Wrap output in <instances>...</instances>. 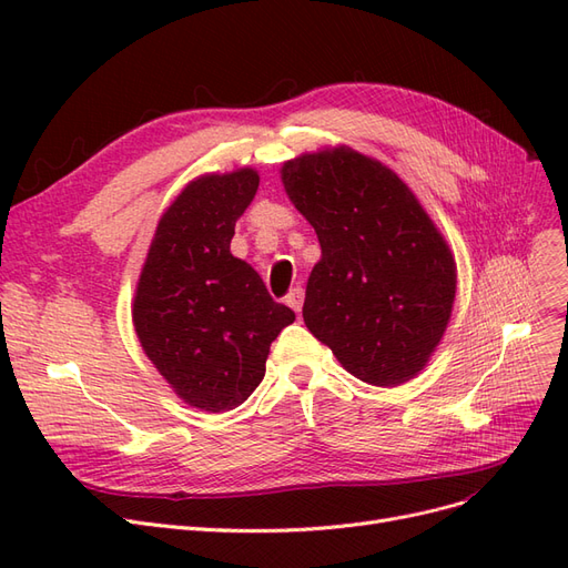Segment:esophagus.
<instances>
[{
  "instance_id": "34e87169",
  "label": "esophagus",
  "mask_w": 568,
  "mask_h": 568,
  "mask_svg": "<svg viewBox=\"0 0 568 568\" xmlns=\"http://www.w3.org/2000/svg\"><path fill=\"white\" fill-rule=\"evenodd\" d=\"M286 301V305L291 307V311H296V313H301V307H303V301H305V291L301 288V286H294L288 291V296L284 298Z\"/></svg>"
}]
</instances>
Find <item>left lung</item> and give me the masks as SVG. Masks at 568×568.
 Masks as SVG:
<instances>
[{
	"instance_id": "1",
	"label": "left lung",
	"mask_w": 568,
	"mask_h": 568,
	"mask_svg": "<svg viewBox=\"0 0 568 568\" xmlns=\"http://www.w3.org/2000/svg\"><path fill=\"white\" fill-rule=\"evenodd\" d=\"M280 175L322 248L305 286V326L359 382L415 379L457 294L443 232L395 170L346 144L301 153Z\"/></svg>"
}]
</instances>
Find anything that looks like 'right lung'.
Returning <instances> with one entry per match:
<instances>
[{"label": "right lung", "mask_w": 568, "mask_h": 568, "mask_svg": "<svg viewBox=\"0 0 568 568\" xmlns=\"http://www.w3.org/2000/svg\"><path fill=\"white\" fill-rule=\"evenodd\" d=\"M255 168L203 173L161 215L132 298V324L151 365L201 412L242 405L263 382L270 343L296 320L230 251L255 196Z\"/></svg>", "instance_id": "obj_1"}]
</instances>
